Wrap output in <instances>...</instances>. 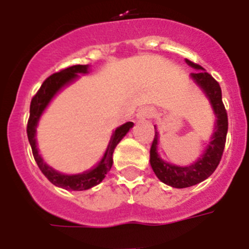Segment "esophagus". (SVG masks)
<instances>
[{"label":"esophagus","instance_id":"esophagus-1","mask_svg":"<svg viewBox=\"0 0 249 249\" xmlns=\"http://www.w3.org/2000/svg\"><path fill=\"white\" fill-rule=\"evenodd\" d=\"M152 114H153V109L151 107H142V108L138 109L137 112V118L140 121L147 120V118H151Z\"/></svg>","mask_w":249,"mask_h":249}]
</instances>
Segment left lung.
I'll use <instances>...</instances> for the list:
<instances>
[{"label": "left lung", "mask_w": 249, "mask_h": 249, "mask_svg": "<svg viewBox=\"0 0 249 249\" xmlns=\"http://www.w3.org/2000/svg\"><path fill=\"white\" fill-rule=\"evenodd\" d=\"M186 62L196 70H202V71L191 73V77L201 86V89L206 92L210 98L215 116H217V124H215V132L212 141L208 148L206 149L203 157L188 167H178L160 160L157 153L158 132L155 131V138H153L151 151H149L152 169L163 183L175 187V188H186V187L195 186L207 179L214 172L223 155L228 131V116L223 101H222V89L219 83L208 72L204 71L202 66L192 62L190 59H186Z\"/></svg>", "instance_id": "left-lung-1"}]
</instances>
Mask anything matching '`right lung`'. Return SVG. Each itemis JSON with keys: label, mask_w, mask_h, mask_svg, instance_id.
<instances>
[{"label": "right lung", "mask_w": 249, "mask_h": 249, "mask_svg": "<svg viewBox=\"0 0 249 249\" xmlns=\"http://www.w3.org/2000/svg\"><path fill=\"white\" fill-rule=\"evenodd\" d=\"M87 65H74L70 66L67 68H63L62 71L56 72V73L51 74L47 77L43 83L41 85L37 93L32 97L30 106V118L27 122V137L30 141L31 148H32V153H34L35 160H36L37 166L41 169V172L47 177L48 181L51 183H53L54 186H58L61 188L70 191H85L89 190L91 187L96 186L100 182H102L103 178L106 177L107 172H109L113 160V151L116 146L118 144L121 140L126 136L127 132L129 128H132L133 122H127L122 124L121 127L116 128L113 132L109 144L107 147L105 156H103L102 160L97 166L92 168L89 172H85L82 175H73V176H67V175H61V173L56 172L54 169L48 167L38 155L36 147V140H35V133H36V126L38 122L39 116L42 114L43 109L46 108V106L50 103L54 94L62 89L63 86L73 81L78 73H87Z\"/></svg>", "instance_id": "add662e5"}]
</instances>
